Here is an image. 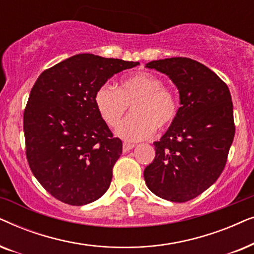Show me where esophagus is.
I'll return each mask as SVG.
<instances>
[{"instance_id": "obj_1", "label": "esophagus", "mask_w": 254, "mask_h": 254, "mask_svg": "<svg viewBox=\"0 0 254 254\" xmlns=\"http://www.w3.org/2000/svg\"><path fill=\"white\" fill-rule=\"evenodd\" d=\"M133 148H135V144L128 143V142H124V144H123V150H124V152L130 151Z\"/></svg>"}]
</instances>
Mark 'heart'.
<instances>
[{"mask_svg":"<svg viewBox=\"0 0 254 254\" xmlns=\"http://www.w3.org/2000/svg\"><path fill=\"white\" fill-rule=\"evenodd\" d=\"M99 117L111 128L117 127L127 113L131 116L118 128L117 133L127 141H141L155 133L156 129L169 128L178 118L179 98L157 75L137 71L124 77L119 88L109 84L98 88L93 96Z\"/></svg>","mask_w":254,"mask_h":254,"instance_id":"obj_1","label":"heart"}]
</instances>
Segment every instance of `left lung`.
<instances>
[{
    "mask_svg": "<svg viewBox=\"0 0 254 254\" xmlns=\"http://www.w3.org/2000/svg\"><path fill=\"white\" fill-rule=\"evenodd\" d=\"M179 90L175 123L155 142V159L144 169L149 190L162 199L186 202L216 182L235 136L234 111L227 84L206 65L189 58L151 61Z\"/></svg>",
    "mask_w": 254,
    "mask_h": 254,
    "instance_id": "obj_1",
    "label": "left lung"
}]
</instances>
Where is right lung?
<instances>
[{"label":"right lung","instance_id":"obj_1","mask_svg":"<svg viewBox=\"0 0 254 254\" xmlns=\"http://www.w3.org/2000/svg\"><path fill=\"white\" fill-rule=\"evenodd\" d=\"M137 64L77 54L44 70L34 83L23 117L26 158L55 199L83 206L110 187L123 142L99 117L93 96L114 74Z\"/></svg>","mask_w":254,"mask_h":254}]
</instances>
